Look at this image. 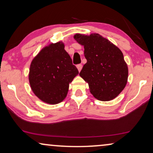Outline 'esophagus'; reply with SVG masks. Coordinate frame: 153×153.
Masks as SVG:
<instances>
[{
    "instance_id": "obj_1",
    "label": "esophagus",
    "mask_w": 153,
    "mask_h": 153,
    "mask_svg": "<svg viewBox=\"0 0 153 153\" xmlns=\"http://www.w3.org/2000/svg\"><path fill=\"white\" fill-rule=\"evenodd\" d=\"M76 68H77V69H78L79 72H80V71L81 70V69H82V65H81V64H79V65H76Z\"/></svg>"
}]
</instances>
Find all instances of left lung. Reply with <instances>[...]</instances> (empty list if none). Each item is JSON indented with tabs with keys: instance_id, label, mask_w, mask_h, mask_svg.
<instances>
[{
	"instance_id": "obj_1",
	"label": "left lung",
	"mask_w": 153,
	"mask_h": 153,
	"mask_svg": "<svg viewBox=\"0 0 153 153\" xmlns=\"http://www.w3.org/2000/svg\"><path fill=\"white\" fill-rule=\"evenodd\" d=\"M74 38L84 47L87 62L79 75L88 83L91 94L100 101L114 100L125 88L128 78L122 51L97 33L76 34Z\"/></svg>"
}]
</instances>
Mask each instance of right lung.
Wrapping results in <instances>:
<instances>
[{"label": "right lung", "mask_w": 153, "mask_h": 153, "mask_svg": "<svg viewBox=\"0 0 153 153\" xmlns=\"http://www.w3.org/2000/svg\"><path fill=\"white\" fill-rule=\"evenodd\" d=\"M59 42L45 47L31 62L29 82L35 95L49 104L66 97L69 83L79 74L70 56Z\"/></svg>", "instance_id": "add662e5"}]
</instances>
